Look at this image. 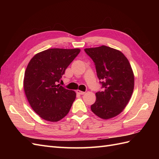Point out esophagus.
Segmentation results:
<instances>
[{
  "mask_svg": "<svg viewBox=\"0 0 159 159\" xmlns=\"http://www.w3.org/2000/svg\"><path fill=\"white\" fill-rule=\"evenodd\" d=\"M76 93L78 94H80V95H84L85 93L84 91H81L80 90H77L76 91Z\"/></svg>",
  "mask_w": 159,
  "mask_h": 159,
  "instance_id": "34e87169",
  "label": "esophagus"
}]
</instances>
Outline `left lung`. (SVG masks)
<instances>
[{"label": "left lung", "mask_w": 159, "mask_h": 159, "mask_svg": "<svg viewBox=\"0 0 159 159\" xmlns=\"http://www.w3.org/2000/svg\"><path fill=\"white\" fill-rule=\"evenodd\" d=\"M94 62L102 91L95 93L91 110L99 117L117 116L126 107L134 89V75L127 57L121 52L102 46L84 49Z\"/></svg>", "instance_id": "1"}]
</instances>
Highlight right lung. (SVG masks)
I'll return each mask as SVG.
<instances>
[{"instance_id":"add662e5","label":"right lung","mask_w":159,"mask_h":159,"mask_svg":"<svg viewBox=\"0 0 159 159\" xmlns=\"http://www.w3.org/2000/svg\"><path fill=\"white\" fill-rule=\"evenodd\" d=\"M80 50L51 48L36 54L25 73L24 89L32 109L46 121H58L68 113L75 91L57 83Z\"/></svg>"}]
</instances>
